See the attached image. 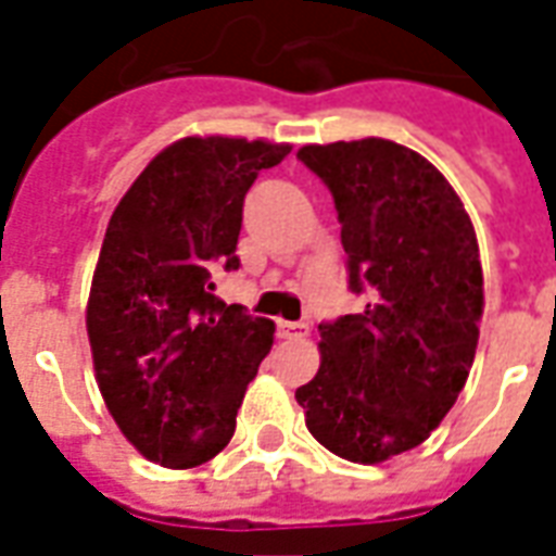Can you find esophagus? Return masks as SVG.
Segmentation results:
<instances>
[{"instance_id": "1", "label": "esophagus", "mask_w": 556, "mask_h": 556, "mask_svg": "<svg viewBox=\"0 0 556 556\" xmlns=\"http://www.w3.org/2000/svg\"><path fill=\"white\" fill-rule=\"evenodd\" d=\"M309 333V327L303 321H279V337L282 339H303Z\"/></svg>"}]
</instances>
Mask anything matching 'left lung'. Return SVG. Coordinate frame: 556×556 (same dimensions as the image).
I'll use <instances>...</instances> for the list:
<instances>
[{"mask_svg": "<svg viewBox=\"0 0 556 556\" xmlns=\"http://www.w3.org/2000/svg\"><path fill=\"white\" fill-rule=\"evenodd\" d=\"M333 195L363 313L321 321V369L298 387L330 453L378 465L429 438L465 390L482 318L470 217L441 172L390 139L303 146Z\"/></svg>", "mask_w": 556, "mask_h": 556, "instance_id": "left-lung-1", "label": "left lung"}]
</instances>
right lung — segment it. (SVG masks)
Instances as JSON below:
<instances>
[{
    "mask_svg": "<svg viewBox=\"0 0 556 556\" xmlns=\"http://www.w3.org/2000/svg\"><path fill=\"white\" fill-rule=\"evenodd\" d=\"M289 146L187 137L151 160L106 226L89 325L103 402L139 453L195 467L235 434L274 321L214 294L238 270L243 195Z\"/></svg>",
    "mask_w": 556,
    "mask_h": 556,
    "instance_id": "right-lung-1",
    "label": "right lung"
}]
</instances>
